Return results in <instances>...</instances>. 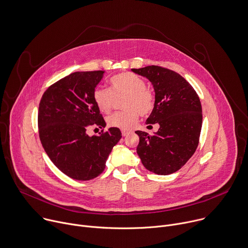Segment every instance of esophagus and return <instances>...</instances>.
I'll return each instance as SVG.
<instances>
[{"label":"esophagus","mask_w":248,"mask_h":248,"mask_svg":"<svg viewBox=\"0 0 248 248\" xmlns=\"http://www.w3.org/2000/svg\"><path fill=\"white\" fill-rule=\"evenodd\" d=\"M122 136L123 137H125V136H127L128 134H130V131H128V130H122Z\"/></svg>","instance_id":"obj_1"}]
</instances>
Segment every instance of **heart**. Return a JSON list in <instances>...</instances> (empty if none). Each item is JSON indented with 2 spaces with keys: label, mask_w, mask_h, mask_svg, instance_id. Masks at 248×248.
<instances>
[{
  "label": "heart",
  "mask_w": 248,
  "mask_h": 248,
  "mask_svg": "<svg viewBox=\"0 0 248 248\" xmlns=\"http://www.w3.org/2000/svg\"><path fill=\"white\" fill-rule=\"evenodd\" d=\"M125 96L122 108L125 110L108 117V125L121 130H130L137 124L140 114L147 115L155 108V94L145 86V81L133 72H122L109 80V90L96 88L93 102L101 112L109 113L116 98Z\"/></svg>",
  "instance_id": "1"
}]
</instances>
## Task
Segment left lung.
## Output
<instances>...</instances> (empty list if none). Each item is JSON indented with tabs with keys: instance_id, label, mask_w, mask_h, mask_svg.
Segmentation results:
<instances>
[{
	"instance_id": "1",
	"label": "left lung",
	"mask_w": 248,
	"mask_h": 248,
	"mask_svg": "<svg viewBox=\"0 0 248 248\" xmlns=\"http://www.w3.org/2000/svg\"><path fill=\"white\" fill-rule=\"evenodd\" d=\"M132 71L152 82L155 102L145 123L159 124L155 135L135 132L140 137L137 154L151 172L175 173L192 156L200 142L202 126L200 97L191 85L173 70L151 65Z\"/></svg>"
}]
</instances>
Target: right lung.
<instances>
[{
  "label": "right lung",
  "mask_w": 248,
  "mask_h": 248,
  "mask_svg": "<svg viewBox=\"0 0 248 248\" xmlns=\"http://www.w3.org/2000/svg\"><path fill=\"white\" fill-rule=\"evenodd\" d=\"M105 71L73 72L49 86L38 111L39 137L52 162L66 176L89 181L101 175L113 146L122 135L118 128L104 132L106 121L93 93ZM103 128L90 137L92 126Z\"/></svg>",
  "instance_id": "1"
}]
</instances>
